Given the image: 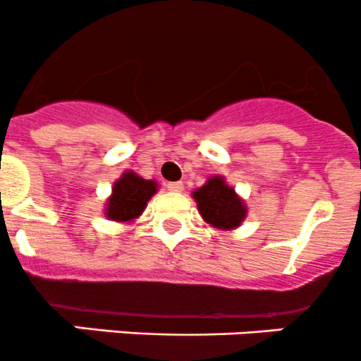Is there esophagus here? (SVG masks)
I'll return each mask as SVG.
<instances>
[{"mask_svg": "<svg viewBox=\"0 0 361 361\" xmlns=\"http://www.w3.org/2000/svg\"><path fill=\"white\" fill-rule=\"evenodd\" d=\"M166 188H169V191H173V192L184 191V184H182L180 180H177V182H169V184H166Z\"/></svg>", "mask_w": 361, "mask_h": 361, "instance_id": "1", "label": "esophagus"}]
</instances>
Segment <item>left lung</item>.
<instances>
[{
    "label": "left lung",
    "mask_w": 361,
    "mask_h": 361,
    "mask_svg": "<svg viewBox=\"0 0 361 361\" xmlns=\"http://www.w3.org/2000/svg\"><path fill=\"white\" fill-rule=\"evenodd\" d=\"M200 216L221 231L237 230L247 217V205L223 176H212L191 192Z\"/></svg>",
    "instance_id": "8db88e82"
}]
</instances>
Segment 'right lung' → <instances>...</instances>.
<instances>
[{
	"label": "right lung",
	"mask_w": 361,
	"mask_h": 361,
	"mask_svg": "<svg viewBox=\"0 0 361 361\" xmlns=\"http://www.w3.org/2000/svg\"><path fill=\"white\" fill-rule=\"evenodd\" d=\"M154 179H144L133 170H126L114 182L112 192L106 198L103 214L109 221L119 224L135 223L144 214L147 202L158 192Z\"/></svg>",
	"instance_id": "add662e5"
}]
</instances>
